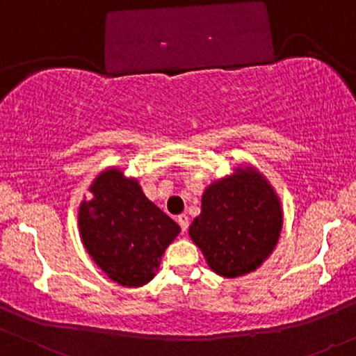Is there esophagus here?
Returning a JSON list of instances; mask_svg holds the SVG:
<instances>
[{"label":"esophagus","mask_w":356,"mask_h":356,"mask_svg":"<svg viewBox=\"0 0 356 356\" xmlns=\"http://www.w3.org/2000/svg\"><path fill=\"white\" fill-rule=\"evenodd\" d=\"M177 222H179V226H181V229L186 232L187 227H189V218H187V214L177 216Z\"/></svg>","instance_id":"esophagus-1"}]
</instances>
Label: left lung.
<instances>
[{
  "instance_id": "left-lung-1",
  "label": "left lung",
  "mask_w": 356,
  "mask_h": 356,
  "mask_svg": "<svg viewBox=\"0 0 356 356\" xmlns=\"http://www.w3.org/2000/svg\"><path fill=\"white\" fill-rule=\"evenodd\" d=\"M281 229L283 206L275 187L256 167L238 164L204 189L189 236L216 275L238 277L273 254Z\"/></svg>"
}]
</instances>
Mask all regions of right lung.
I'll return each mask as SVG.
<instances>
[{"label": "right lung", "mask_w": 356, "mask_h": 356, "mask_svg": "<svg viewBox=\"0 0 356 356\" xmlns=\"http://www.w3.org/2000/svg\"><path fill=\"white\" fill-rule=\"evenodd\" d=\"M88 192L79 206V229L90 257L117 284H147L181 232L179 224L115 165L102 170Z\"/></svg>", "instance_id": "right-lung-1"}]
</instances>
